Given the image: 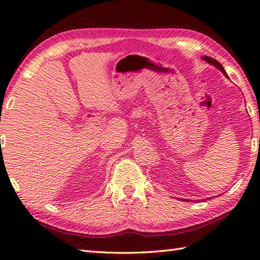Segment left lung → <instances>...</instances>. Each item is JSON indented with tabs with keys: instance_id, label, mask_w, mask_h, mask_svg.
Here are the masks:
<instances>
[{
	"instance_id": "obj_1",
	"label": "left lung",
	"mask_w": 260,
	"mask_h": 260,
	"mask_svg": "<svg viewBox=\"0 0 260 260\" xmlns=\"http://www.w3.org/2000/svg\"><path fill=\"white\" fill-rule=\"evenodd\" d=\"M202 59L206 60L207 62H208V63H210V64H212V66H215V67H216V68H218V69L220 70V72L225 75L226 77H229V76H228V74H226V72H225L224 67H223V66H221V64L218 62V61L215 60V59H212V58H210V56H204V58H202ZM184 201H188V200H185V199H184Z\"/></svg>"
}]
</instances>
